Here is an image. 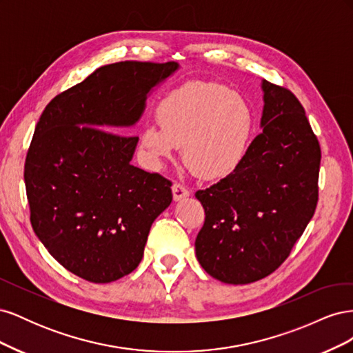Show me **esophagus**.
I'll return each mask as SVG.
<instances>
[{
    "label": "esophagus",
    "mask_w": 353,
    "mask_h": 353,
    "mask_svg": "<svg viewBox=\"0 0 353 353\" xmlns=\"http://www.w3.org/2000/svg\"><path fill=\"white\" fill-rule=\"evenodd\" d=\"M172 194H174V200H175V201H179V200H183V199L188 197V196H190V191H188V188H185L183 184L175 183V184L172 185Z\"/></svg>",
    "instance_id": "34e87169"
}]
</instances>
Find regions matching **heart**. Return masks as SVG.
I'll list each match as a JSON object with an SVG mask.
<instances>
[{
  "mask_svg": "<svg viewBox=\"0 0 353 353\" xmlns=\"http://www.w3.org/2000/svg\"><path fill=\"white\" fill-rule=\"evenodd\" d=\"M156 125L141 132V148L163 165L183 145L185 163L205 179L236 172L252 143L254 113L241 94L216 82H188L160 103Z\"/></svg>",
  "mask_w": 353,
  "mask_h": 353,
  "instance_id": "heart-1",
  "label": "heart"
}]
</instances>
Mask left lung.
<instances>
[{
  "instance_id": "1",
  "label": "left lung",
  "mask_w": 353,
  "mask_h": 353,
  "mask_svg": "<svg viewBox=\"0 0 353 353\" xmlns=\"http://www.w3.org/2000/svg\"><path fill=\"white\" fill-rule=\"evenodd\" d=\"M262 91L263 131L236 172L196 193L206 213L197 261L227 284H249L279 268L318 201L321 148L305 109L290 90L263 79Z\"/></svg>"
}]
</instances>
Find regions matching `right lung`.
Instances as JSON below:
<instances>
[{
  "label": "right lung",
  "instance_id": "add662e5",
  "mask_svg": "<svg viewBox=\"0 0 353 353\" xmlns=\"http://www.w3.org/2000/svg\"><path fill=\"white\" fill-rule=\"evenodd\" d=\"M178 68L101 66L39 117L25 162L30 223L52 258L83 280L104 284L131 274L152 223L172 201L169 179L131 165L138 137L123 134Z\"/></svg>",
  "mask_w": 353,
  "mask_h": 353
}]
</instances>
